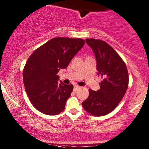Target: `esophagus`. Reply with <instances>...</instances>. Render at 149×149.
<instances>
[{"label": "esophagus", "instance_id": "obj_1", "mask_svg": "<svg viewBox=\"0 0 149 149\" xmlns=\"http://www.w3.org/2000/svg\"><path fill=\"white\" fill-rule=\"evenodd\" d=\"M79 89H80L79 86H78V85H74V89H73V91H74V92H76V91H78Z\"/></svg>", "mask_w": 149, "mask_h": 149}]
</instances>
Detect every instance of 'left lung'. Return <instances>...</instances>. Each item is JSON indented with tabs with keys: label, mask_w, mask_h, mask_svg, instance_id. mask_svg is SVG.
<instances>
[{
	"label": "left lung",
	"mask_w": 149,
	"mask_h": 149,
	"mask_svg": "<svg viewBox=\"0 0 149 149\" xmlns=\"http://www.w3.org/2000/svg\"><path fill=\"white\" fill-rule=\"evenodd\" d=\"M93 51L97 74L103 79L100 89H89V95L82 103L84 109L95 116L108 114L124 97L128 86V72L124 62L111 46L104 41L87 39Z\"/></svg>",
	"instance_id": "1"
}]
</instances>
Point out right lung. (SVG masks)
Returning a JSON list of instances; mask_svg holds the SVG:
<instances>
[{
	"instance_id": "add662e5",
	"label": "right lung",
	"mask_w": 149,
	"mask_h": 149,
	"mask_svg": "<svg viewBox=\"0 0 149 149\" xmlns=\"http://www.w3.org/2000/svg\"><path fill=\"white\" fill-rule=\"evenodd\" d=\"M84 44L85 40L80 38H53L28 58L23 69V83L31 104L38 111L54 116L65 108L73 85L59 83L57 74L67 67Z\"/></svg>"
}]
</instances>
